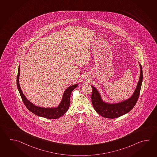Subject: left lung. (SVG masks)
I'll return each instance as SVG.
<instances>
[{
  "label": "left lung",
  "instance_id": "left-lung-1",
  "mask_svg": "<svg viewBox=\"0 0 157 157\" xmlns=\"http://www.w3.org/2000/svg\"><path fill=\"white\" fill-rule=\"evenodd\" d=\"M140 78L138 85L131 97L117 103H107L103 101L98 90L92 86V103L96 112L102 117L108 118H117L130 111L138 101L143 81V71L141 64Z\"/></svg>",
  "mask_w": 157,
  "mask_h": 157
}]
</instances>
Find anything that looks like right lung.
Returning <instances> with one entry per match:
<instances>
[{"label": "right lung", "mask_w": 157, "mask_h": 157, "mask_svg": "<svg viewBox=\"0 0 157 157\" xmlns=\"http://www.w3.org/2000/svg\"><path fill=\"white\" fill-rule=\"evenodd\" d=\"M19 74H20V67L19 65L18 74L17 76V86L19 94L22 99L23 102L26 107L31 112L36 115L48 118V119L59 118L60 117L62 116L67 112V109L69 108L70 103H71V92L78 86V84H75L73 86H69L67 89L65 90L61 102L57 107H55V108L40 107L34 105L33 103L29 102V100L26 98L24 94L23 93L21 88L19 86Z\"/></svg>", "instance_id": "right-lung-1"}]
</instances>
